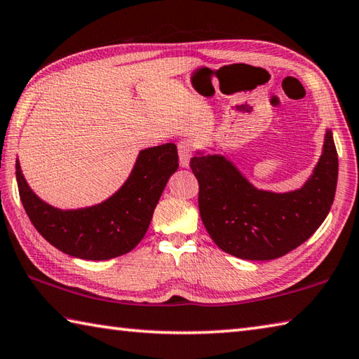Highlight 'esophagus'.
Returning <instances> with one entry per match:
<instances>
[{"instance_id": "obj_1", "label": "esophagus", "mask_w": 359, "mask_h": 359, "mask_svg": "<svg viewBox=\"0 0 359 359\" xmlns=\"http://www.w3.org/2000/svg\"><path fill=\"white\" fill-rule=\"evenodd\" d=\"M177 151H179V160H180V165L184 168H188L190 165V158L193 157V144L191 141L184 140L179 142L177 146Z\"/></svg>"}]
</instances>
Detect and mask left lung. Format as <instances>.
<instances>
[{
	"label": "left lung",
	"mask_w": 359,
	"mask_h": 359,
	"mask_svg": "<svg viewBox=\"0 0 359 359\" xmlns=\"http://www.w3.org/2000/svg\"><path fill=\"white\" fill-rule=\"evenodd\" d=\"M190 168L199 182L201 219L218 248L240 259L271 260L304 243L327 218L339 161L327 130L314 172L295 191L257 190L223 155L198 152Z\"/></svg>",
	"instance_id": "1"
}]
</instances>
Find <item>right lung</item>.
<instances>
[{
  "label": "right lung",
  "mask_w": 359,
  "mask_h": 359,
  "mask_svg": "<svg viewBox=\"0 0 359 359\" xmlns=\"http://www.w3.org/2000/svg\"><path fill=\"white\" fill-rule=\"evenodd\" d=\"M177 168V147L172 142L144 149L113 196L76 210H61L37 198L18 160L15 177L25 212L48 243L69 256L107 260L130 252L146 236L161 193Z\"/></svg>",
  "instance_id": "obj_1"
}]
</instances>
